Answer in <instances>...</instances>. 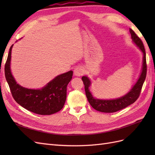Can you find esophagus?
Wrapping results in <instances>:
<instances>
[{
  "label": "esophagus",
  "instance_id": "34e87169",
  "mask_svg": "<svg viewBox=\"0 0 155 155\" xmlns=\"http://www.w3.org/2000/svg\"><path fill=\"white\" fill-rule=\"evenodd\" d=\"M84 74V68L81 66H78L74 70V74L77 77H80Z\"/></svg>",
  "mask_w": 155,
  "mask_h": 155
}]
</instances>
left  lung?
<instances>
[{"mask_svg":"<svg viewBox=\"0 0 155 155\" xmlns=\"http://www.w3.org/2000/svg\"><path fill=\"white\" fill-rule=\"evenodd\" d=\"M130 33L131 35L133 41L135 43L137 47H139L143 53V63L142 72L138 79L136 84L134 85L132 89L128 93L125 94L124 96L120 98H117L113 100H100L94 98L93 95L91 94V92L88 90V87L91 85V81L86 76H83L82 77V81H83L84 85L85 93L87 99L89 102L90 104L93 108L98 111L103 112V113H114V112L118 111L123 109L129 106L130 104L134 103L138 98L139 97L141 89H142L144 81H145L147 76V61H146V52L144 47L142 41L138 37L132 29H129Z\"/></svg>","mask_w":155,"mask_h":155,"instance_id":"8db88e82","label":"left lung"}]
</instances>
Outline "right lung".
<instances>
[{
	"mask_svg": "<svg viewBox=\"0 0 155 155\" xmlns=\"http://www.w3.org/2000/svg\"><path fill=\"white\" fill-rule=\"evenodd\" d=\"M12 45L5 65V73L12 97L23 108L32 113L49 115L57 113L64 107L67 87L72 77V71L55 77L42 89H28L20 86L12 77L10 68Z\"/></svg>",
	"mask_w": 155,
	"mask_h": 155,
	"instance_id": "add662e5",
	"label": "right lung"
}]
</instances>
